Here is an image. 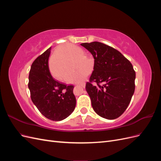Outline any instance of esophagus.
Wrapping results in <instances>:
<instances>
[{
	"instance_id": "1",
	"label": "esophagus",
	"mask_w": 161,
	"mask_h": 161,
	"mask_svg": "<svg viewBox=\"0 0 161 161\" xmlns=\"http://www.w3.org/2000/svg\"><path fill=\"white\" fill-rule=\"evenodd\" d=\"M80 86L82 87V88H85V83H82L80 85Z\"/></svg>"
}]
</instances>
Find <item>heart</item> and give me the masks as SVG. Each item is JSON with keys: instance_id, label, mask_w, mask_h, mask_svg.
<instances>
[{"instance_id": "1", "label": "heart", "mask_w": 161, "mask_h": 161, "mask_svg": "<svg viewBox=\"0 0 161 161\" xmlns=\"http://www.w3.org/2000/svg\"><path fill=\"white\" fill-rule=\"evenodd\" d=\"M72 64L73 69L78 70L68 73L64 79L69 83H80L85 79L89 70H92L93 60L91 62L88 58H84L81 50L76 46L64 44L58 48L50 59V69L53 76L60 79L65 73L70 70Z\"/></svg>"}]
</instances>
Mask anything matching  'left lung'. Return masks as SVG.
<instances>
[{
  "label": "left lung",
  "mask_w": 161,
  "mask_h": 161,
  "mask_svg": "<svg viewBox=\"0 0 161 161\" xmlns=\"http://www.w3.org/2000/svg\"><path fill=\"white\" fill-rule=\"evenodd\" d=\"M80 45L94 58L93 71L85 86L92 108L103 118H119L134 92L136 72L132 64L118 50L105 43L93 42Z\"/></svg>",
  "instance_id": "1"
}]
</instances>
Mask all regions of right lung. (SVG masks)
I'll return each instance as SVG.
<instances>
[{
  "label": "right lung",
  "instance_id": "right-lung-1",
  "mask_svg": "<svg viewBox=\"0 0 161 161\" xmlns=\"http://www.w3.org/2000/svg\"><path fill=\"white\" fill-rule=\"evenodd\" d=\"M51 47L32 63L28 87L31 99L40 113L53 121H61L69 116L76 106L73 85H66L52 76L48 58Z\"/></svg>",
  "mask_w": 161,
  "mask_h": 161
}]
</instances>
